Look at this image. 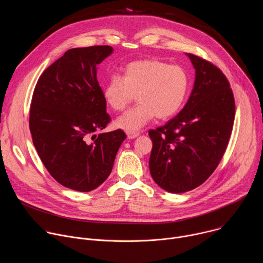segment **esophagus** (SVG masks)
Segmentation results:
<instances>
[{"label":"esophagus","mask_w":263,"mask_h":263,"mask_svg":"<svg viewBox=\"0 0 263 263\" xmlns=\"http://www.w3.org/2000/svg\"><path fill=\"white\" fill-rule=\"evenodd\" d=\"M126 134H127V137L129 139H133V138H136L137 136H139V133L138 132H131V131H126Z\"/></svg>","instance_id":"esophagus-1"}]
</instances>
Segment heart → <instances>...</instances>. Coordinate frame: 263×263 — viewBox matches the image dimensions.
Listing matches in <instances>:
<instances>
[{
  "label": "heart",
  "mask_w": 263,
  "mask_h": 263,
  "mask_svg": "<svg viewBox=\"0 0 263 263\" xmlns=\"http://www.w3.org/2000/svg\"><path fill=\"white\" fill-rule=\"evenodd\" d=\"M189 87V74L181 66L159 59H142L127 64L123 77L111 74L103 95L115 111L125 110L136 96L138 104L116 121L118 128L135 132L155 117L165 121L176 116Z\"/></svg>",
  "instance_id": "1"
}]
</instances>
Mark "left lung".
<instances>
[{"mask_svg":"<svg viewBox=\"0 0 263 263\" xmlns=\"http://www.w3.org/2000/svg\"><path fill=\"white\" fill-rule=\"evenodd\" d=\"M187 56L196 69L189 101L177 117L148 131L149 173L173 194L192 191L211 176L226 151L235 117L234 96L222 71L197 55Z\"/></svg>","mask_w":263,"mask_h":263,"instance_id":"obj_1","label":"left lung"}]
</instances>
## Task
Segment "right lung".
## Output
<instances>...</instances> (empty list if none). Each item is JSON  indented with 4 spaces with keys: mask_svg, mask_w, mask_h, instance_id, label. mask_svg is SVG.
I'll list each match as a JSON object with an SVG mask.
<instances>
[{
    "mask_svg": "<svg viewBox=\"0 0 263 263\" xmlns=\"http://www.w3.org/2000/svg\"><path fill=\"white\" fill-rule=\"evenodd\" d=\"M112 52L109 46L66 51L33 92L29 127L37 154L58 183L77 192H91L108 178L127 137L121 129L95 134L110 122L97 65Z\"/></svg>",
    "mask_w": 263,
    "mask_h": 263,
    "instance_id": "obj_1",
    "label": "right lung"
}]
</instances>
